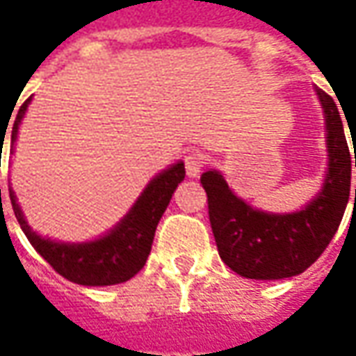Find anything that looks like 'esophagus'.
Instances as JSON below:
<instances>
[{
  "instance_id": "1",
  "label": "esophagus",
  "mask_w": 356,
  "mask_h": 356,
  "mask_svg": "<svg viewBox=\"0 0 356 356\" xmlns=\"http://www.w3.org/2000/svg\"><path fill=\"white\" fill-rule=\"evenodd\" d=\"M184 164L188 176L190 178H196L200 172H202V168H204V164H206V158L202 156L200 152H188L184 156Z\"/></svg>"
}]
</instances>
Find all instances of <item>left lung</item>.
Wrapping results in <instances>:
<instances>
[{"mask_svg": "<svg viewBox=\"0 0 356 356\" xmlns=\"http://www.w3.org/2000/svg\"><path fill=\"white\" fill-rule=\"evenodd\" d=\"M327 122L329 172L319 196L301 212L266 213L239 200L220 172H204L208 213L222 261L248 280H285L303 273L327 250L339 229L350 194L349 150L335 99L317 89ZM349 122V120H347ZM350 138L355 143V134ZM356 206V190H355Z\"/></svg>", "mask_w": 356, "mask_h": 356, "instance_id": "8db88e82", "label": "left lung"}]
</instances>
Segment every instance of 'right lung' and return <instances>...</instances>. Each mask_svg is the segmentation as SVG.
I'll use <instances>...</instances> for the list:
<instances>
[{
  "label": "right lung",
  "instance_id": "add662e5",
  "mask_svg": "<svg viewBox=\"0 0 356 356\" xmlns=\"http://www.w3.org/2000/svg\"><path fill=\"white\" fill-rule=\"evenodd\" d=\"M29 99L21 104L19 113L15 117L11 143L17 136V129ZM184 176L186 170L182 162L158 174L134 204V208L127 213V218L108 236L90 243H57L51 239H43L31 232V227L23 220V213L15 202V194L11 190L9 200L23 234L31 241L37 253L59 275L79 285H117L134 277L144 267L152 248L158 222L164 210L168 208L176 186L184 180Z\"/></svg>",
  "mask_w": 356,
  "mask_h": 356
}]
</instances>
